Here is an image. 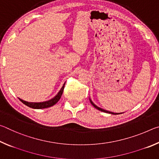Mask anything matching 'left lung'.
<instances>
[{
  "label": "left lung",
  "instance_id": "8db88e82",
  "mask_svg": "<svg viewBox=\"0 0 159 159\" xmlns=\"http://www.w3.org/2000/svg\"><path fill=\"white\" fill-rule=\"evenodd\" d=\"M90 103L92 104V105L95 107V108H96V109H98L99 111H103V112H105V113H108V114H115V113H113V112H110V111H106V110H104V109H101V108H99V107H98V106H96L95 104L93 103V102L90 100Z\"/></svg>",
  "mask_w": 159,
  "mask_h": 159
}]
</instances>
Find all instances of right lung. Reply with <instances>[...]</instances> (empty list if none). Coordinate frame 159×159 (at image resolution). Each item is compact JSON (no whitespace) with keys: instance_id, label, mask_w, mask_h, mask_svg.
<instances>
[{"instance_id":"add662e5","label":"right lung","mask_w":159,"mask_h":159,"mask_svg":"<svg viewBox=\"0 0 159 159\" xmlns=\"http://www.w3.org/2000/svg\"><path fill=\"white\" fill-rule=\"evenodd\" d=\"M64 85H65V83H64V85L62 86V88H61L60 92L57 93V95L49 101H47L45 102H40V103H34V102H27L26 101H24L21 99H20V100L22 102L23 104H25V105L33 109H45V108H48V107H50L53 106L54 104H55L59 100H60V99L61 98V96L62 95V93L64 88Z\"/></svg>"}]
</instances>
